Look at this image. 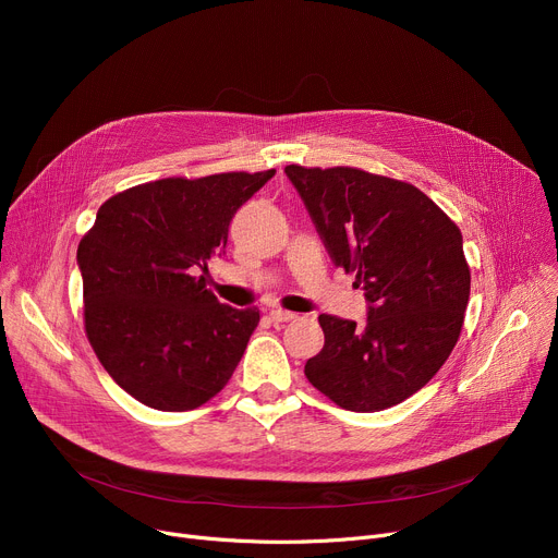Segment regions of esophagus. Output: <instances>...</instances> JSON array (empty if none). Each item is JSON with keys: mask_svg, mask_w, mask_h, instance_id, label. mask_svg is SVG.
Returning a JSON list of instances; mask_svg holds the SVG:
<instances>
[{"mask_svg": "<svg viewBox=\"0 0 558 558\" xmlns=\"http://www.w3.org/2000/svg\"><path fill=\"white\" fill-rule=\"evenodd\" d=\"M269 316H271L274 324H287V320H294L296 318L294 312H284V310H271Z\"/></svg>", "mask_w": 558, "mask_h": 558, "instance_id": "34e87169", "label": "esophagus"}]
</instances>
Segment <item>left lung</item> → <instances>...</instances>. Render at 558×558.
<instances>
[{
    "mask_svg": "<svg viewBox=\"0 0 558 558\" xmlns=\"http://www.w3.org/2000/svg\"><path fill=\"white\" fill-rule=\"evenodd\" d=\"M332 262L355 274L366 326L320 314L324 350L305 364L348 412H383L423 389L450 357L471 296L457 223L418 187L355 167L287 165Z\"/></svg>",
    "mask_w": 558,
    "mask_h": 558,
    "instance_id": "8db88e82",
    "label": "left lung"
}]
</instances>
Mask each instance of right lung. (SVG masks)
Masks as SVG:
<instances>
[{"label": "right lung", "mask_w": 558, "mask_h": 558, "mask_svg": "<svg viewBox=\"0 0 558 558\" xmlns=\"http://www.w3.org/2000/svg\"><path fill=\"white\" fill-rule=\"evenodd\" d=\"M269 171L162 179L110 196L76 251L85 335L137 402L190 412L238 368L259 310H234L205 287L228 226Z\"/></svg>", "instance_id": "add662e5"}]
</instances>
